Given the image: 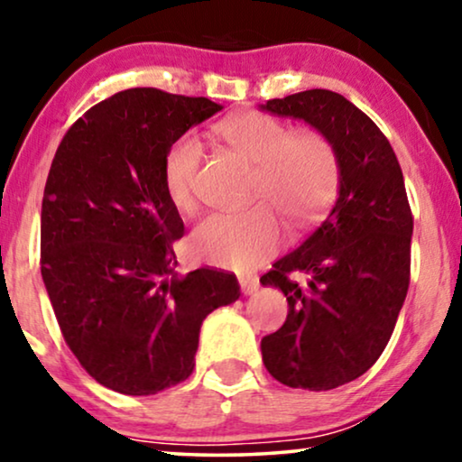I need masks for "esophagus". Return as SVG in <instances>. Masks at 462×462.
Returning <instances> with one entry per match:
<instances>
[{
	"label": "esophagus",
	"mask_w": 462,
	"mask_h": 462,
	"mask_svg": "<svg viewBox=\"0 0 462 462\" xmlns=\"http://www.w3.org/2000/svg\"><path fill=\"white\" fill-rule=\"evenodd\" d=\"M239 286H242V292L245 296L254 294L258 290V277L256 275H242L239 277Z\"/></svg>",
	"instance_id": "1"
}]
</instances>
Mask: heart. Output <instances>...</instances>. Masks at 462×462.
Wrapping results in <instances>:
<instances>
[{
	"label": "heart",
	"mask_w": 462,
	"mask_h": 462,
	"mask_svg": "<svg viewBox=\"0 0 462 462\" xmlns=\"http://www.w3.org/2000/svg\"><path fill=\"white\" fill-rule=\"evenodd\" d=\"M218 134L239 157L256 166L254 198L269 199L292 223H311L338 189V160L328 138L315 132L292 134L264 113L248 111L225 119ZM201 143L185 134L163 157V189L179 210L193 208V180ZM282 239V226L269 206L237 214H210L191 233L199 261L225 269H250L267 258Z\"/></svg>",
	"instance_id": "b5f03b06"
}]
</instances>
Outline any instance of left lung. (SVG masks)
<instances>
[{"instance_id":"left-lung-1","label":"left lung","mask_w":462,"mask_h":462,"mask_svg":"<svg viewBox=\"0 0 462 462\" xmlns=\"http://www.w3.org/2000/svg\"><path fill=\"white\" fill-rule=\"evenodd\" d=\"M261 109L302 119L338 160L328 217L261 277L288 300L286 324L261 340L263 362L292 389H337L381 357L406 300L414 223L403 174L376 124L337 92H296Z\"/></svg>"}]
</instances>
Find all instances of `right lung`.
<instances>
[{
	"mask_svg": "<svg viewBox=\"0 0 462 462\" xmlns=\"http://www.w3.org/2000/svg\"><path fill=\"white\" fill-rule=\"evenodd\" d=\"M223 105L132 88L94 105L56 151L42 201V277L69 349L124 395L189 378L201 321L239 299L237 277L176 273L185 225L163 157Z\"/></svg>",
	"mask_w": 462,
	"mask_h": 462,
	"instance_id": "1",
	"label": "right lung"
}]
</instances>
